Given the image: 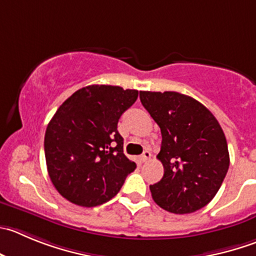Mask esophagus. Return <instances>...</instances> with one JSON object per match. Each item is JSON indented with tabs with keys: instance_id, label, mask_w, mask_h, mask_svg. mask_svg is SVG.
Here are the masks:
<instances>
[{
	"instance_id": "esophagus-1",
	"label": "esophagus",
	"mask_w": 256,
	"mask_h": 256,
	"mask_svg": "<svg viewBox=\"0 0 256 256\" xmlns=\"http://www.w3.org/2000/svg\"><path fill=\"white\" fill-rule=\"evenodd\" d=\"M150 158V150H144V152H143V154L140 157V162H147Z\"/></svg>"
}]
</instances>
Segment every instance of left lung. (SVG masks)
Returning a JSON list of instances; mask_svg holds the SVG:
<instances>
[{"mask_svg": "<svg viewBox=\"0 0 256 256\" xmlns=\"http://www.w3.org/2000/svg\"><path fill=\"white\" fill-rule=\"evenodd\" d=\"M142 106L160 126L162 180L150 188L154 202L174 214L208 205L228 174V142L205 106L177 92H140Z\"/></svg>", "mask_w": 256, "mask_h": 256, "instance_id": "8db88e82", "label": "left lung"}]
</instances>
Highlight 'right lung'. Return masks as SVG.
<instances>
[{
	"label": "right lung",
	"mask_w": 256,
	"mask_h": 256,
	"mask_svg": "<svg viewBox=\"0 0 256 256\" xmlns=\"http://www.w3.org/2000/svg\"><path fill=\"white\" fill-rule=\"evenodd\" d=\"M138 98V90L89 85L68 98L48 124V176L62 197L82 208L113 198L136 163L123 153L116 126Z\"/></svg>",
	"instance_id": "obj_1"
}]
</instances>
